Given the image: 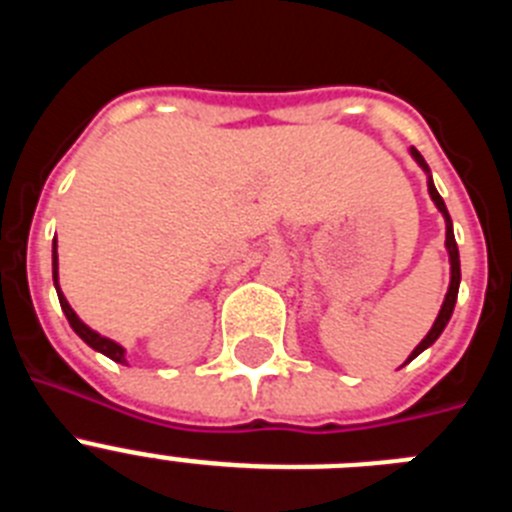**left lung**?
<instances>
[{
	"label": "left lung",
	"mask_w": 512,
	"mask_h": 512,
	"mask_svg": "<svg viewBox=\"0 0 512 512\" xmlns=\"http://www.w3.org/2000/svg\"><path fill=\"white\" fill-rule=\"evenodd\" d=\"M410 153L415 156V161H418L420 166H423L425 171H431L428 169V164L423 161V156H420L415 148H410ZM428 192H431L433 202H436L438 210L443 212V217H446V248H449V259H451V284H449V292H446V300H443V307L441 312H438V318L436 323H433V328L428 330V336L420 341V346L415 348L413 354H410L408 361H413L415 356L420 354V351H425V348L431 346L433 341H436L438 336L443 333V328H446V323H449L451 318V312H454V305H456V295H459V282H461V269H459V248H456V238H454V228H451V217H449V210H446V205H443L441 200V194L436 192V187H433V179H428Z\"/></svg>",
	"instance_id": "obj_1"
}]
</instances>
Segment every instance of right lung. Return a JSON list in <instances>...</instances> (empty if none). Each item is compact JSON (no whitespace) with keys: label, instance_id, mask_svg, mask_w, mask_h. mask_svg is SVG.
Here are the masks:
<instances>
[{"label":"right lung","instance_id":"obj_1","mask_svg":"<svg viewBox=\"0 0 512 512\" xmlns=\"http://www.w3.org/2000/svg\"><path fill=\"white\" fill-rule=\"evenodd\" d=\"M53 282H56V292H58V302H61V310L66 312V318H69L71 328L76 330V336H79L84 343H89V346H92L94 351H99V354L110 356V359L117 361V364H125V348L117 346V343L110 341V338H104V336H99V333H94L92 328H87V325H84L79 318H76V312L71 310V305H69V302H66V297L61 295V289H58V253H56V243H53Z\"/></svg>","mask_w":512,"mask_h":512}]
</instances>
